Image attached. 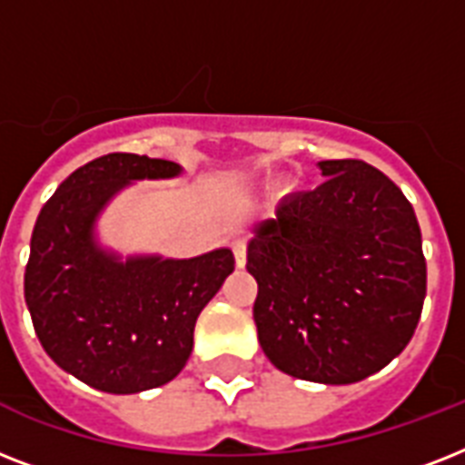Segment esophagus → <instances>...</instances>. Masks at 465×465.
Wrapping results in <instances>:
<instances>
[{"mask_svg": "<svg viewBox=\"0 0 465 465\" xmlns=\"http://www.w3.org/2000/svg\"><path fill=\"white\" fill-rule=\"evenodd\" d=\"M232 251L233 258H236V268H243L246 265V241H233Z\"/></svg>", "mask_w": 465, "mask_h": 465, "instance_id": "34e87169", "label": "esophagus"}]
</instances>
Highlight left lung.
I'll use <instances>...</instances> for the list:
<instances>
[{
    "instance_id": "1",
    "label": "left lung",
    "mask_w": 465,
    "mask_h": 465,
    "mask_svg": "<svg viewBox=\"0 0 465 465\" xmlns=\"http://www.w3.org/2000/svg\"><path fill=\"white\" fill-rule=\"evenodd\" d=\"M325 181L253 226L248 272L265 357L304 381L342 386L403 352L427 292L412 204L379 168L318 161Z\"/></svg>"
}]
</instances>
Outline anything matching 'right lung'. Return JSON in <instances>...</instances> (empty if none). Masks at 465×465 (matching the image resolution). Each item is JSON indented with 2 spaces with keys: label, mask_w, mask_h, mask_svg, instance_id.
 <instances>
[{
  "label": "right lung",
  "mask_w": 465,
  "mask_h": 465,
  "mask_svg": "<svg viewBox=\"0 0 465 465\" xmlns=\"http://www.w3.org/2000/svg\"><path fill=\"white\" fill-rule=\"evenodd\" d=\"M173 161L105 154L76 168L33 226L24 292L50 360L91 389L140 393L181 374L200 311L233 272V253L130 255L101 246L96 222L134 181L175 178Z\"/></svg>",
  "instance_id": "1"
}]
</instances>
